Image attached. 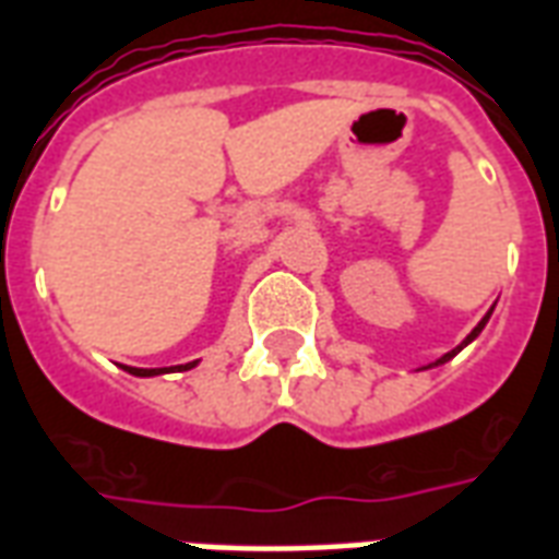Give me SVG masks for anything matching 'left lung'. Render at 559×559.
<instances>
[{
	"label": "left lung",
	"instance_id": "8db88e82",
	"mask_svg": "<svg viewBox=\"0 0 559 559\" xmlns=\"http://www.w3.org/2000/svg\"><path fill=\"white\" fill-rule=\"evenodd\" d=\"M489 317H492V308H489V313H487V317H484V319H480L478 325L472 328V334H468V336H466V340H463V343H460V346H457V348H451L449 355H442V357H440V360H437V364H431V366H442V364H449L451 357L457 355L460 348H466V346H468V343H472V340H475V336H478V334H480V331H484V325H487V322H489ZM431 366H421V369H431Z\"/></svg>",
	"mask_w": 559,
	"mask_h": 559
}]
</instances>
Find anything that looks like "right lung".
<instances>
[{
  "label": "right lung",
  "mask_w": 559,
  "mask_h": 559,
  "mask_svg": "<svg viewBox=\"0 0 559 559\" xmlns=\"http://www.w3.org/2000/svg\"><path fill=\"white\" fill-rule=\"evenodd\" d=\"M195 366V360L193 364H185V366H178V369H193ZM128 372L131 374H138V378H152V374H160V372H166V369H134V366H126ZM169 369H176V366H169Z\"/></svg>",
  "instance_id": "1"
}]
</instances>
